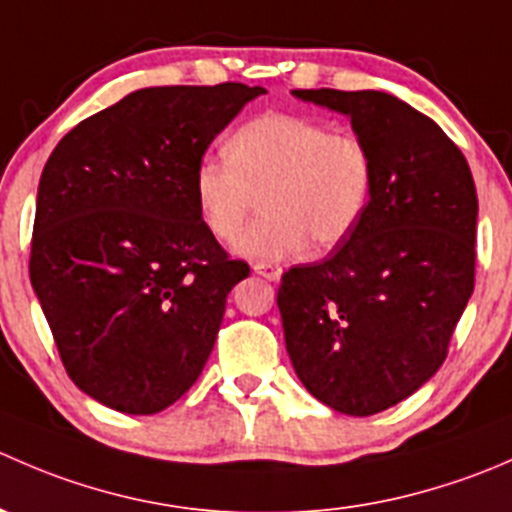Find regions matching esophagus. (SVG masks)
I'll use <instances>...</instances> for the list:
<instances>
[{"label": "esophagus", "mask_w": 512, "mask_h": 512, "mask_svg": "<svg viewBox=\"0 0 512 512\" xmlns=\"http://www.w3.org/2000/svg\"><path fill=\"white\" fill-rule=\"evenodd\" d=\"M252 270H255V275L265 277V280H270V282H280V277H282V267L270 265V262H257Z\"/></svg>", "instance_id": "esophagus-1"}]
</instances>
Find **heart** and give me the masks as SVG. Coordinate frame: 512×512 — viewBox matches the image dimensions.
Masks as SVG:
<instances>
[{
	"label": "heart",
	"mask_w": 512,
	"mask_h": 512,
	"mask_svg": "<svg viewBox=\"0 0 512 512\" xmlns=\"http://www.w3.org/2000/svg\"><path fill=\"white\" fill-rule=\"evenodd\" d=\"M374 180V156L359 136L314 118L265 113L227 138L225 156L198 160L193 198L205 230L230 242L262 192L266 215L232 250L272 262L299 255L309 240L317 250L347 240L366 215Z\"/></svg>",
	"instance_id": "obj_1"
}]
</instances>
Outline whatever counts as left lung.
Returning <instances> with one entry per match:
<instances>
[{
  "label": "left lung",
  "mask_w": 512,
  "mask_h": 512,
  "mask_svg": "<svg viewBox=\"0 0 512 512\" xmlns=\"http://www.w3.org/2000/svg\"><path fill=\"white\" fill-rule=\"evenodd\" d=\"M349 116L376 165L356 230L282 275L277 307L304 389L347 416L409 399L438 371L476 277L478 195L436 121L384 91L299 89Z\"/></svg>",
  "instance_id": "obj_1"
}]
</instances>
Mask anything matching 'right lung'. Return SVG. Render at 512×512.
<instances>
[{
  "instance_id": "1",
  "label": "right lung",
  "mask_w": 512,
  "mask_h": 512,
  "mask_svg": "<svg viewBox=\"0 0 512 512\" xmlns=\"http://www.w3.org/2000/svg\"><path fill=\"white\" fill-rule=\"evenodd\" d=\"M262 86L133 91L71 128L36 193L29 277L76 386L121 414L198 381L250 267L205 230L193 173Z\"/></svg>"
}]
</instances>
